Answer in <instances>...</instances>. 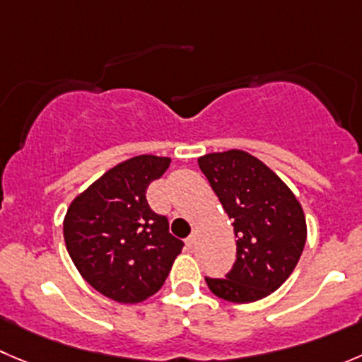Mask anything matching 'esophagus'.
Returning a JSON list of instances; mask_svg holds the SVG:
<instances>
[{
    "label": "esophagus",
    "mask_w": 362,
    "mask_h": 362,
    "mask_svg": "<svg viewBox=\"0 0 362 362\" xmlns=\"http://www.w3.org/2000/svg\"><path fill=\"white\" fill-rule=\"evenodd\" d=\"M195 243H197V235L194 233V235H190L187 238V247H190L192 249V247H195Z\"/></svg>",
    "instance_id": "obj_1"
}]
</instances>
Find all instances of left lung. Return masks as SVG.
Listing matches in <instances>:
<instances>
[{
  "mask_svg": "<svg viewBox=\"0 0 362 362\" xmlns=\"http://www.w3.org/2000/svg\"><path fill=\"white\" fill-rule=\"evenodd\" d=\"M199 167L238 238L235 264L226 279L206 277L209 290L236 304L261 300L300 259L308 236L300 202L275 172L245 151L206 154Z\"/></svg>",
  "mask_w": 362,
  "mask_h": 362,
  "instance_id": "8db88e82",
  "label": "left lung"
}]
</instances>
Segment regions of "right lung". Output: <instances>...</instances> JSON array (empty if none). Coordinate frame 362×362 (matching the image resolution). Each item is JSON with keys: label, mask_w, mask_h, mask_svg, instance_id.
Masks as SVG:
<instances>
[{"label": "right lung", "mask_w": 362, "mask_h": 362, "mask_svg": "<svg viewBox=\"0 0 362 362\" xmlns=\"http://www.w3.org/2000/svg\"><path fill=\"white\" fill-rule=\"evenodd\" d=\"M170 158L142 154L110 168L71 202L64 220L69 256L94 290L139 304L163 286L185 243L151 209L147 187Z\"/></svg>", "instance_id": "right-lung-1"}]
</instances>
